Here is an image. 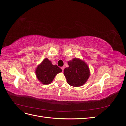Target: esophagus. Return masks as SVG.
Listing matches in <instances>:
<instances>
[{"label":"esophagus","mask_w":126,"mask_h":126,"mask_svg":"<svg viewBox=\"0 0 126 126\" xmlns=\"http://www.w3.org/2000/svg\"><path fill=\"white\" fill-rule=\"evenodd\" d=\"M64 67H61V69H62V70L63 71V70H64Z\"/></svg>","instance_id":"1"}]
</instances>
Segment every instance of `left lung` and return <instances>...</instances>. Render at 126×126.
I'll list each match as a JSON object with an SVG mask.
<instances>
[{"label": "left lung", "instance_id": "1", "mask_svg": "<svg viewBox=\"0 0 126 126\" xmlns=\"http://www.w3.org/2000/svg\"><path fill=\"white\" fill-rule=\"evenodd\" d=\"M68 64L69 67L66 68L63 72L67 83L73 87L84 85L90 76L89 68L86 63L79 58H74Z\"/></svg>", "mask_w": 126, "mask_h": 126}]
</instances>
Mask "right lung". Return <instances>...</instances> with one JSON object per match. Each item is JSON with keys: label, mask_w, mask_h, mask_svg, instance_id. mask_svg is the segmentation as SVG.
I'll list each match as a JSON object with an SVG mask.
<instances>
[{"label": "right lung", "mask_w": 126, "mask_h": 126, "mask_svg": "<svg viewBox=\"0 0 126 126\" xmlns=\"http://www.w3.org/2000/svg\"><path fill=\"white\" fill-rule=\"evenodd\" d=\"M62 71V69L58 66L53 65L48 58H45L37 66L35 72L39 81L43 84L48 85L52 81L57 74Z\"/></svg>", "instance_id": "1"}]
</instances>
